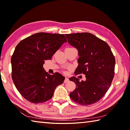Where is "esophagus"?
I'll use <instances>...</instances> for the list:
<instances>
[{
  "mask_svg": "<svg viewBox=\"0 0 130 130\" xmlns=\"http://www.w3.org/2000/svg\"><path fill=\"white\" fill-rule=\"evenodd\" d=\"M69 81V79L67 78V77H66L65 79V80H64V83H66L68 82Z\"/></svg>",
  "mask_w": 130,
  "mask_h": 130,
  "instance_id": "1",
  "label": "esophagus"
}]
</instances>
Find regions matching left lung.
<instances>
[{
    "instance_id": "obj_1",
    "label": "left lung",
    "mask_w": 130,
    "mask_h": 130,
    "mask_svg": "<svg viewBox=\"0 0 130 130\" xmlns=\"http://www.w3.org/2000/svg\"><path fill=\"white\" fill-rule=\"evenodd\" d=\"M70 45L78 50L79 65L75 75L84 74L86 80L82 82L73 76L76 84L70 93L73 101L83 106L92 104L103 97L115 75V58L109 45L90 33L66 34Z\"/></svg>"
}]
</instances>
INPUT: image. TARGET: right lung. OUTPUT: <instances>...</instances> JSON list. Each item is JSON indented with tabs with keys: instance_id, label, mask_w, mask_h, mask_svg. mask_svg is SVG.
Returning a JSON list of instances; mask_svg holds the SVG:
<instances>
[{
	"instance_id": "obj_1",
	"label": "right lung",
	"mask_w": 130,
	"mask_h": 130,
	"mask_svg": "<svg viewBox=\"0 0 130 130\" xmlns=\"http://www.w3.org/2000/svg\"><path fill=\"white\" fill-rule=\"evenodd\" d=\"M63 34L40 32L22 40L11 58L12 78L18 92L30 102L40 103L50 99L65 77L59 73L50 75L43 68L64 42Z\"/></svg>"
}]
</instances>
